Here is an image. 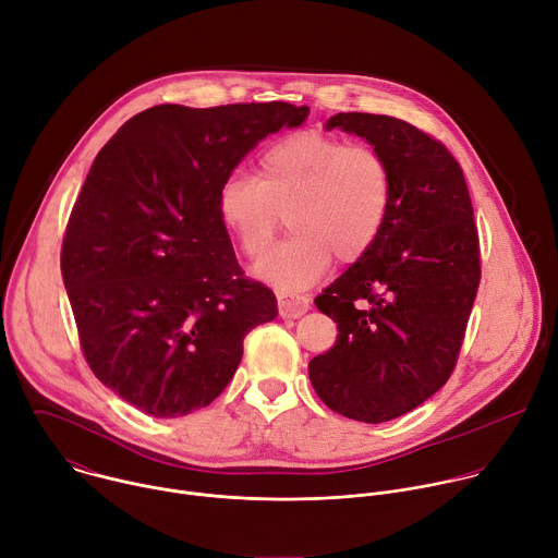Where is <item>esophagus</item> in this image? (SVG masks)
<instances>
[{
    "instance_id": "34e87169",
    "label": "esophagus",
    "mask_w": 558,
    "mask_h": 558,
    "mask_svg": "<svg viewBox=\"0 0 558 558\" xmlns=\"http://www.w3.org/2000/svg\"><path fill=\"white\" fill-rule=\"evenodd\" d=\"M278 306H280V315L284 320H295V317L304 315L311 308L308 298L298 295V293H282L278 298Z\"/></svg>"
}]
</instances>
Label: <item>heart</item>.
<instances>
[{"label":"heart","instance_id":"heart-1","mask_svg":"<svg viewBox=\"0 0 558 558\" xmlns=\"http://www.w3.org/2000/svg\"><path fill=\"white\" fill-rule=\"evenodd\" d=\"M392 174L384 154L325 132H298L269 145L256 181L231 177L218 190V216L250 258H263L282 225L289 241L256 274L280 291L313 284L333 263L362 258L386 222Z\"/></svg>","mask_w":558,"mask_h":558}]
</instances>
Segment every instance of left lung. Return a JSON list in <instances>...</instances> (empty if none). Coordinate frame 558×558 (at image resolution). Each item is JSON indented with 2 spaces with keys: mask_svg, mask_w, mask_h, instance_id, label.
<instances>
[{
  "mask_svg": "<svg viewBox=\"0 0 558 558\" xmlns=\"http://www.w3.org/2000/svg\"><path fill=\"white\" fill-rule=\"evenodd\" d=\"M325 128L379 149L392 194L377 241L315 298L338 340L308 362V379L331 411L381 424L448 381L482 278L480 235L461 166L444 143L384 114L340 112Z\"/></svg>",
  "mask_w": 558,
  "mask_h": 558,
  "instance_id": "obj_1",
  "label": "left lung"
}]
</instances>
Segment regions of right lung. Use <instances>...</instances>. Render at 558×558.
Here are the masks:
<instances>
[{"mask_svg": "<svg viewBox=\"0 0 558 558\" xmlns=\"http://www.w3.org/2000/svg\"><path fill=\"white\" fill-rule=\"evenodd\" d=\"M306 106H154L97 154L61 245L84 355L121 400L183 417L225 390L245 336L278 315L245 276L218 216V190L250 149L298 128Z\"/></svg>", "mask_w": 558, "mask_h": 558, "instance_id": "right-lung-1", "label": "right lung"}]
</instances>
